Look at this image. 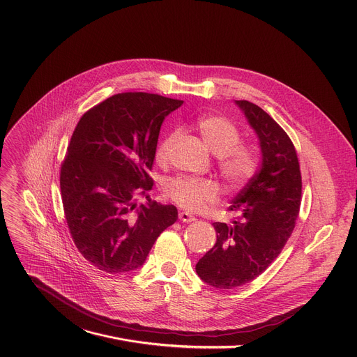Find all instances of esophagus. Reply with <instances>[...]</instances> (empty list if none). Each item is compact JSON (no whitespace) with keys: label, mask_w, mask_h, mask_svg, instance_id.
Here are the masks:
<instances>
[{"label":"esophagus","mask_w":357,"mask_h":357,"mask_svg":"<svg viewBox=\"0 0 357 357\" xmlns=\"http://www.w3.org/2000/svg\"><path fill=\"white\" fill-rule=\"evenodd\" d=\"M178 216H179V220L185 222V223H190V222L195 220V216H192L189 212H185V211H181Z\"/></svg>","instance_id":"34e87169"}]
</instances>
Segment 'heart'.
<instances>
[{"label": "heart", "instance_id": "heart-1", "mask_svg": "<svg viewBox=\"0 0 357 357\" xmlns=\"http://www.w3.org/2000/svg\"><path fill=\"white\" fill-rule=\"evenodd\" d=\"M198 131L206 148L218 155L219 169L225 182L232 188L246 183L256 171V156L249 146L241 145L236 126L220 116H204L198 121ZM179 138V131H171L156 149V159L167 162ZM167 197L181 208L199 212L216 202L219 189L215 182L179 176L165 185Z\"/></svg>", "mask_w": 357, "mask_h": 357}]
</instances>
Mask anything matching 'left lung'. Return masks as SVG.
Returning a JSON list of instances; mask_svg holds the SVG:
<instances>
[{
	"mask_svg": "<svg viewBox=\"0 0 357 357\" xmlns=\"http://www.w3.org/2000/svg\"><path fill=\"white\" fill-rule=\"evenodd\" d=\"M253 129L262 162L234 199L232 223L215 222L216 243L197 264L198 276L212 287L234 289L275 261L295 228L302 176L294 144L276 121L249 101H235Z\"/></svg>",
	"mask_w": 357,
	"mask_h": 357,
	"instance_id": "8db88e82",
	"label": "left lung"
}]
</instances>
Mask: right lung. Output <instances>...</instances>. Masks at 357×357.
<instances>
[{"instance_id": "obj_1", "label": "right lung", "mask_w": 357, "mask_h": 357, "mask_svg": "<svg viewBox=\"0 0 357 357\" xmlns=\"http://www.w3.org/2000/svg\"><path fill=\"white\" fill-rule=\"evenodd\" d=\"M183 101L125 92L85 112L61 167L63 212L75 246L107 273L139 269L158 236L178 219L174 205L148 199L160 125Z\"/></svg>"}]
</instances>
